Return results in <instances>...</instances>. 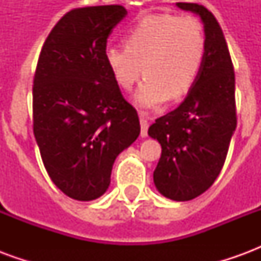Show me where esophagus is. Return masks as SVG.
Segmentation results:
<instances>
[{"label": "esophagus", "mask_w": 261, "mask_h": 261, "mask_svg": "<svg viewBox=\"0 0 261 261\" xmlns=\"http://www.w3.org/2000/svg\"><path fill=\"white\" fill-rule=\"evenodd\" d=\"M148 120H149V116H148L145 112H140V123H141V137L148 136Z\"/></svg>", "instance_id": "1"}]
</instances>
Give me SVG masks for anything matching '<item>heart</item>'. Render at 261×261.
<instances>
[{
  "instance_id": "b5f03b06",
  "label": "heart",
  "mask_w": 261,
  "mask_h": 261,
  "mask_svg": "<svg viewBox=\"0 0 261 261\" xmlns=\"http://www.w3.org/2000/svg\"><path fill=\"white\" fill-rule=\"evenodd\" d=\"M207 53L201 23L192 16L147 15L125 33V46L105 48V61L116 84L130 91L144 72L136 93L142 108L180 99L196 84Z\"/></svg>"
}]
</instances>
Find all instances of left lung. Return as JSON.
Wrapping results in <instances>:
<instances>
[{
  "mask_svg": "<svg viewBox=\"0 0 261 261\" xmlns=\"http://www.w3.org/2000/svg\"><path fill=\"white\" fill-rule=\"evenodd\" d=\"M176 5L201 16L205 61L180 106L155 120L148 134L162 147L153 170L156 189L170 200L189 201L213 186L225 164L238 123L235 71L215 16L200 4Z\"/></svg>",
  "mask_w": 261,
  "mask_h": 261,
  "instance_id": "left-lung-1",
  "label": "left lung"
}]
</instances>
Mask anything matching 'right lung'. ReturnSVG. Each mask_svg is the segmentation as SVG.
<instances>
[{"instance_id": "right-lung-1", "label": "right lung", "mask_w": 261, "mask_h": 261, "mask_svg": "<svg viewBox=\"0 0 261 261\" xmlns=\"http://www.w3.org/2000/svg\"><path fill=\"white\" fill-rule=\"evenodd\" d=\"M121 5L71 9L43 44L33 78V134L50 179L80 201L100 197L114 159L140 136L127 102L105 61Z\"/></svg>"}]
</instances>
